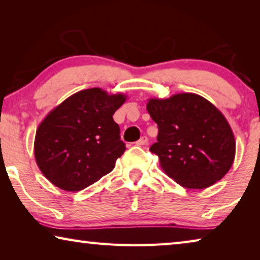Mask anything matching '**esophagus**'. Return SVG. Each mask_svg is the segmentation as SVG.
Here are the masks:
<instances>
[{
	"mask_svg": "<svg viewBox=\"0 0 260 260\" xmlns=\"http://www.w3.org/2000/svg\"><path fill=\"white\" fill-rule=\"evenodd\" d=\"M148 143V138L147 136H142L138 142H136V146H144V144Z\"/></svg>",
	"mask_w": 260,
	"mask_h": 260,
	"instance_id": "obj_1",
	"label": "esophagus"
}]
</instances>
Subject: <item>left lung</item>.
I'll return each instance as SVG.
<instances>
[{
  "label": "left lung",
  "instance_id": "obj_1",
  "mask_svg": "<svg viewBox=\"0 0 260 260\" xmlns=\"http://www.w3.org/2000/svg\"><path fill=\"white\" fill-rule=\"evenodd\" d=\"M147 110L158 125L150 151L161 170L187 189H205L225 177L235 158L236 142L225 116L192 93L149 99Z\"/></svg>",
  "mask_w": 260,
  "mask_h": 260
}]
</instances>
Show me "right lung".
<instances>
[{
	"label": "right lung",
	"instance_id": "1",
	"mask_svg": "<svg viewBox=\"0 0 260 260\" xmlns=\"http://www.w3.org/2000/svg\"><path fill=\"white\" fill-rule=\"evenodd\" d=\"M124 94L89 88L47 114L37 129L34 156L43 175L65 191H80L111 172L126 150L113 113Z\"/></svg>",
	"mask_w": 260,
	"mask_h": 260
}]
</instances>
